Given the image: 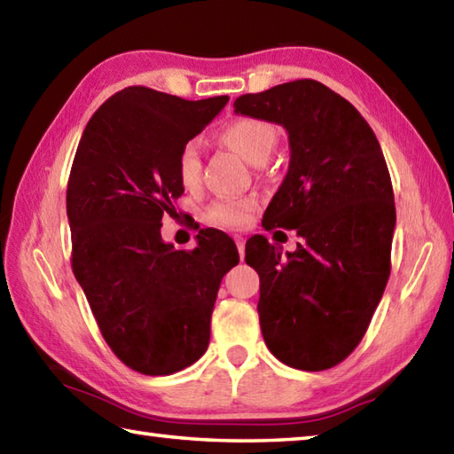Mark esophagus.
<instances>
[{
	"mask_svg": "<svg viewBox=\"0 0 454 454\" xmlns=\"http://www.w3.org/2000/svg\"><path fill=\"white\" fill-rule=\"evenodd\" d=\"M234 242H236V246H238V252H240V256L244 258V248H246L244 236H234Z\"/></svg>",
	"mask_w": 454,
	"mask_h": 454,
	"instance_id": "obj_1",
	"label": "esophagus"
}]
</instances>
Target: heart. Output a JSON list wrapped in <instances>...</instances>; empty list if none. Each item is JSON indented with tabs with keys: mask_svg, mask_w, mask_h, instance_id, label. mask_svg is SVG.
<instances>
[{
	"mask_svg": "<svg viewBox=\"0 0 454 454\" xmlns=\"http://www.w3.org/2000/svg\"><path fill=\"white\" fill-rule=\"evenodd\" d=\"M220 137L248 162L262 164L276 148L278 132L264 120L238 118L222 129ZM176 172H178L182 186H198L200 178H202V152H200L198 142L190 140L182 145L178 158H176ZM254 210V198H222L208 206L206 220L220 228H244Z\"/></svg>",
	"mask_w": 454,
	"mask_h": 454,
	"instance_id": "obj_1",
	"label": "heart"
}]
</instances>
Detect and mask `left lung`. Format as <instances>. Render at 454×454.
Returning a JSON list of instances; mask_svg holds the SVG:
<instances>
[{
    "label": "left lung",
    "instance_id": "obj_1",
    "mask_svg": "<svg viewBox=\"0 0 454 454\" xmlns=\"http://www.w3.org/2000/svg\"><path fill=\"white\" fill-rule=\"evenodd\" d=\"M234 112L288 132L286 178L262 226L296 230L294 252L246 242L260 276V328L280 363L326 371L363 340L390 276L395 194L380 144L348 99L317 80L236 98Z\"/></svg>",
    "mask_w": 454,
    "mask_h": 454
}]
</instances>
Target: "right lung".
<instances>
[{"label":"right lung","instance_id":"add662e5","mask_svg":"<svg viewBox=\"0 0 454 454\" xmlns=\"http://www.w3.org/2000/svg\"><path fill=\"white\" fill-rule=\"evenodd\" d=\"M226 104L126 88L99 106L75 152L66 196L75 280L107 347L142 374L178 372L204 355L220 282L240 260L220 230H200L188 252L160 234L184 192L180 148Z\"/></svg>","mask_w":454,"mask_h":454}]
</instances>
